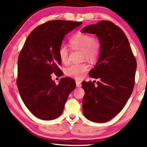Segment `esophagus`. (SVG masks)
Segmentation results:
<instances>
[{
  "instance_id": "esophagus-1",
  "label": "esophagus",
  "mask_w": 147,
  "mask_h": 147,
  "mask_svg": "<svg viewBox=\"0 0 147 147\" xmlns=\"http://www.w3.org/2000/svg\"><path fill=\"white\" fill-rule=\"evenodd\" d=\"M76 87H78V88H80V87L82 86V83H81V82H79V81H76Z\"/></svg>"
}]
</instances>
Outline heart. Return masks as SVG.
<instances>
[{"mask_svg": "<svg viewBox=\"0 0 147 147\" xmlns=\"http://www.w3.org/2000/svg\"><path fill=\"white\" fill-rule=\"evenodd\" d=\"M69 43L71 49L82 51L83 58H86L88 61H95L100 54L101 46L100 42L93 39L88 34L78 33L71 37ZM58 55L62 63L67 64L68 51L65 47L61 46L59 48ZM88 69L89 65L86 63L74 64L67 68L65 73L68 76L80 79L82 78Z\"/></svg>", "mask_w": 147, "mask_h": 147, "instance_id": "b5f03b06", "label": "heart"}]
</instances>
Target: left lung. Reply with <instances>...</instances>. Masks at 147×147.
I'll return each mask as SVG.
<instances>
[{
	"instance_id": "8db88e82",
	"label": "left lung",
	"mask_w": 147,
	"mask_h": 147,
	"mask_svg": "<svg viewBox=\"0 0 147 147\" xmlns=\"http://www.w3.org/2000/svg\"><path fill=\"white\" fill-rule=\"evenodd\" d=\"M81 32L95 34L101 46L98 61L89 72L90 77L100 81L96 86L82 82L83 113L92 122L105 123L119 113L131 95L136 59L126 35L111 21L90 24Z\"/></svg>"
}]
</instances>
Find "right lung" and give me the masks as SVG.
<instances>
[{
	"label": "right lung",
	"instance_id": "add662e5",
	"mask_svg": "<svg viewBox=\"0 0 147 147\" xmlns=\"http://www.w3.org/2000/svg\"><path fill=\"white\" fill-rule=\"evenodd\" d=\"M82 23L64 20L48 21L28 36L18 61L17 86L22 100L40 119L50 121L62 114L75 82L62 78L58 85L51 74L62 76L58 52L64 36Z\"/></svg>",
	"mask_w": 147,
	"mask_h": 147
}]
</instances>
